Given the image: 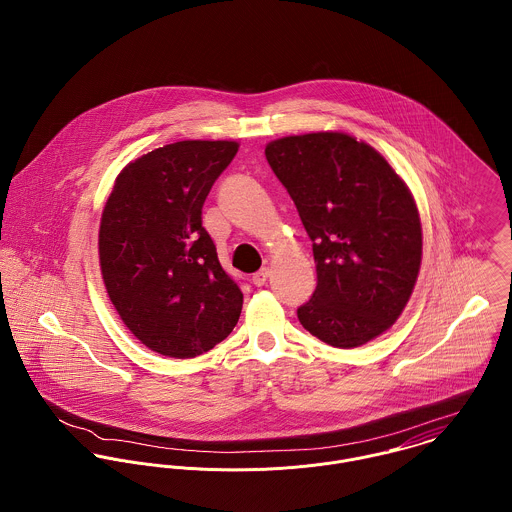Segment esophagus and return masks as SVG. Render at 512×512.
<instances>
[{
  "label": "esophagus",
  "instance_id": "1",
  "mask_svg": "<svg viewBox=\"0 0 512 512\" xmlns=\"http://www.w3.org/2000/svg\"><path fill=\"white\" fill-rule=\"evenodd\" d=\"M268 278H270V270H268V268H262V270H258V272L252 276V284H254L256 288H260V286L266 284Z\"/></svg>",
  "mask_w": 512,
  "mask_h": 512
}]
</instances>
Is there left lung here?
<instances>
[{
	"instance_id": "1",
	"label": "left lung",
	"mask_w": 512,
	"mask_h": 512,
	"mask_svg": "<svg viewBox=\"0 0 512 512\" xmlns=\"http://www.w3.org/2000/svg\"><path fill=\"white\" fill-rule=\"evenodd\" d=\"M311 242L317 288L299 323L331 347L382 335L404 311L422 262L414 197L388 161L343 132L288 136L266 146Z\"/></svg>"
}]
</instances>
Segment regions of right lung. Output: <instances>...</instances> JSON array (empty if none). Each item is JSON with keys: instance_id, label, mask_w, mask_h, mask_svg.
Wrapping results in <instances>:
<instances>
[{"instance_id": "right-lung-1", "label": "right lung", "mask_w": 512, "mask_h": 512, "mask_svg": "<svg viewBox=\"0 0 512 512\" xmlns=\"http://www.w3.org/2000/svg\"><path fill=\"white\" fill-rule=\"evenodd\" d=\"M236 142L157 147L116 177L98 232L102 280L124 325L147 349L193 359L224 341L242 292L222 270L203 203Z\"/></svg>"}]
</instances>
